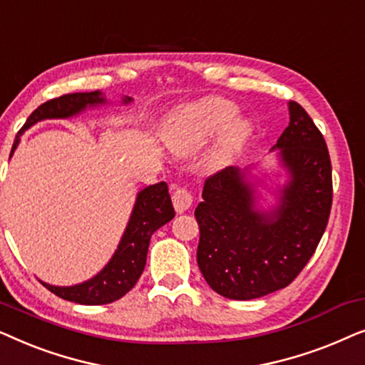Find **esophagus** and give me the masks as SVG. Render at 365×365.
<instances>
[{"label":"esophagus","instance_id":"1","mask_svg":"<svg viewBox=\"0 0 365 365\" xmlns=\"http://www.w3.org/2000/svg\"><path fill=\"white\" fill-rule=\"evenodd\" d=\"M173 204H174V209H176L178 214L186 212L187 209L192 206L191 192H189L186 187L176 189V192L173 194Z\"/></svg>","mask_w":365,"mask_h":365}]
</instances>
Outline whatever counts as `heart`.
Returning <instances> with one entry per match:
<instances>
[{"label": "heart", "mask_w": 365, "mask_h": 365, "mask_svg": "<svg viewBox=\"0 0 365 365\" xmlns=\"http://www.w3.org/2000/svg\"><path fill=\"white\" fill-rule=\"evenodd\" d=\"M237 111L236 104L227 99H204L164 129V144L176 158H189L201 151L221 128L206 154L207 168H221L241 151L252 133V123L247 118H236Z\"/></svg>", "instance_id": "heart-1"}]
</instances>
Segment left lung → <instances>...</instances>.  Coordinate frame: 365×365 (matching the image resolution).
<instances>
[{
    "label": "left lung",
    "instance_id": "1",
    "mask_svg": "<svg viewBox=\"0 0 365 365\" xmlns=\"http://www.w3.org/2000/svg\"><path fill=\"white\" fill-rule=\"evenodd\" d=\"M287 108L289 126L271 148L276 169H224L207 179L196 207L197 266L214 292L234 301L289 286L312 257L331 214L326 141L301 104Z\"/></svg>",
    "mask_w": 365,
    "mask_h": 365
}]
</instances>
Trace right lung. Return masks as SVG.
<instances>
[{
	"label": "right lung",
	"instance_id": "right-lung-1",
	"mask_svg": "<svg viewBox=\"0 0 365 365\" xmlns=\"http://www.w3.org/2000/svg\"><path fill=\"white\" fill-rule=\"evenodd\" d=\"M133 103L131 98H121L119 104L126 106ZM111 104L101 91L91 93H73L64 94L61 98L51 99L34 109L31 116L26 119L21 131L14 139L11 156L16 151L24 131L44 119H69L83 114L86 109L101 108ZM174 217V207L168 192L166 182H158L153 186L141 189L136 194L131 216L126 224L116 251L98 274L88 281L73 284V286H53L39 279L44 287L49 289L64 301H71L84 306H101L111 304L131 291L136 286L146 266L148 247L151 236L168 224Z\"/></svg>",
	"mask_w": 365,
	"mask_h": 365
}]
</instances>
